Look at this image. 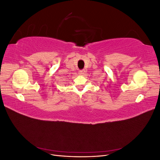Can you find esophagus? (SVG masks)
<instances>
[{"instance_id": "1", "label": "esophagus", "mask_w": 160, "mask_h": 160, "mask_svg": "<svg viewBox=\"0 0 160 160\" xmlns=\"http://www.w3.org/2000/svg\"><path fill=\"white\" fill-rule=\"evenodd\" d=\"M85 71H83V70H81V71H79V74L80 75H83L84 74H85Z\"/></svg>"}]
</instances>
